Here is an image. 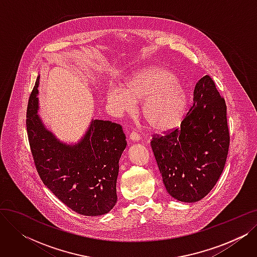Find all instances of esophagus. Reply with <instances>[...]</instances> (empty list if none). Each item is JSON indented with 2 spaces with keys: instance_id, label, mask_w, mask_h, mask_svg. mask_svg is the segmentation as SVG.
Returning <instances> with one entry per match:
<instances>
[{
  "instance_id": "esophagus-1",
  "label": "esophagus",
  "mask_w": 257,
  "mask_h": 257,
  "mask_svg": "<svg viewBox=\"0 0 257 257\" xmlns=\"http://www.w3.org/2000/svg\"><path fill=\"white\" fill-rule=\"evenodd\" d=\"M140 134L138 133V132H131L130 133V140L132 141V142H139L140 141Z\"/></svg>"
}]
</instances>
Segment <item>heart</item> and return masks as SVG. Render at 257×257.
Returning <instances> with one entry per match:
<instances>
[{
    "label": "heart",
    "mask_w": 257,
    "mask_h": 257,
    "mask_svg": "<svg viewBox=\"0 0 257 257\" xmlns=\"http://www.w3.org/2000/svg\"><path fill=\"white\" fill-rule=\"evenodd\" d=\"M107 102L118 114H132L136 103H142V114L152 129L165 131L174 128L184 115L187 96L174 75L158 66L147 67L129 76L121 87L107 91Z\"/></svg>",
    "instance_id": "b5f03b06"
}]
</instances>
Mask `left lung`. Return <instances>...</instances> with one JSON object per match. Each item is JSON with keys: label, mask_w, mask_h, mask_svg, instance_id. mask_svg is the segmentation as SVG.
Listing matches in <instances>:
<instances>
[{"label": "left lung", "mask_w": 257, "mask_h": 257, "mask_svg": "<svg viewBox=\"0 0 257 257\" xmlns=\"http://www.w3.org/2000/svg\"><path fill=\"white\" fill-rule=\"evenodd\" d=\"M153 136L151 148L167 192L181 202L204 198L219 180L229 150L227 107L210 76L194 89L179 128Z\"/></svg>", "instance_id": "left-lung-1"}]
</instances>
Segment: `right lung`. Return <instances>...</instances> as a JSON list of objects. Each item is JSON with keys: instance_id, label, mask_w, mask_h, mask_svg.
I'll use <instances>...</instances> for the list:
<instances>
[{"instance_id": "1", "label": "right lung", "mask_w": 257, "mask_h": 257, "mask_svg": "<svg viewBox=\"0 0 257 257\" xmlns=\"http://www.w3.org/2000/svg\"><path fill=\"white\" fill-rule=\"evenodd\" d=\"M37 77L27 108V133L40 179L63 204L77 213L96 217L116 203L118 161L127 146L123 128L92 119L77 144L60 142L37 114Z\"/></svg>"}]
</instances>
